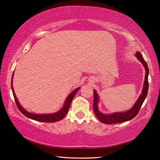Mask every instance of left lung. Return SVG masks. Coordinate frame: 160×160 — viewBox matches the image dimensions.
<instances>
[{"mask_svg": "<svg viewBox=\"0 0 160 160\" xmlns=\"http://www.w3.org/2000/svg\"><path fill=\"white\" fill-rule=\"evenodd\" d=\"M135 57H137L138 61H140L144 66L145 69V77L144 80V84H143V88L142 90L141 94L139 96V98L138 99L136 102L133 104L131 109L126 111L123 112H114L112 113H103L99 110L98 104L99 102V95L97 94V91L94 90V102H93V110L94 113H95L97 118L101 121L102 123L105 124H113V123H119L128 121L133 118L135 116L138 114L140 107L144 102L145 99L147 97L148 92V74H149V69L148 66L146 62L143 58L142 54L139 51H137L136 53L135 54Z\"/></svg>", "mask_w": 160, "mask_h": 160, "instance_id": "8db88e82", "label": "left lung"}]
</instances>
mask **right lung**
Masks as SVG:
<instances>
[{
    "mask_svg": "<svg viewBox=\"0 0 160 160\" xmlns=\"http://www.w3.org/2000/svg\"><path fill=\"white\" fill-rule=\"evenodd\" d=\"M13 75H14V72H13L12 76V80H11V88H12V94L13 96H14L15 98V101L16 104H17L18 108L19 110L22 113H23L24 115L29 118H31L32 120H35V121H41V122H46V123H53V122H57V121L61 120L63 119L66 115L68 112L69 108L70 106V104H71L72 100L73 99L74 96L75 95V94L78 92V91L80 90V88H78L74 90L73 91L70 93L68 96L67 97V98L66 99V101L64 102V104L63 107L61 109L56 112L55 113H44V114H35V113H32L31 112H29L28 111L25 110L24 108L21 106L20 103L18 102V99H17V97L15 95V93L14 92V90H13L12 88V78H13Z\"/></svg>",
    "mask_w": 160,
    "mask_h": 160,
    "instance_id": "1",
    "label": "right lung"
}]
</instances>
